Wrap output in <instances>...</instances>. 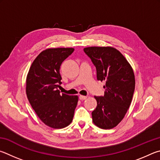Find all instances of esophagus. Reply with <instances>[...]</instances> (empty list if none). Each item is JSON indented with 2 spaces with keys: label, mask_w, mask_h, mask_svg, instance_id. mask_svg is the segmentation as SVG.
<instances>
[{
  "label": "esophagus",
  "mask_w": 160,
  "mask_h": 160,
  "mask_svg": "<svg viewBox=\"0 0 160 160\" xmlns=\"http://www.w3.org/2000/svg\"><path fill=\"white\" fill-rule=\"evenodd\" d=\"M86 98H87V97H86V96H82V95H81V96H79V99H80V100H86Z\"/></svg>",
  "instance_id": "1"
}]
</instances>
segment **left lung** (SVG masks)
<instances>
[{
  "label": "left lung",
  "instance_id": "8db88e82",
  "mask_svg": "<svg viewBox=\"0 0 160 160\" xmlns=\"http://www.w3.org/2000/svg\"><path fill=\"white\" fill-rule=\"evenodd\" d=\"M83 50L96 66L97 79L105 82L104 96H94L97 107L92 112L93 122L102 129H111L124 119L131 103L136 84L133 68L113 47L91 46Z\"/></svg>",
  "mask_w": 160,
  "mask_h": 160
}]
</instances>
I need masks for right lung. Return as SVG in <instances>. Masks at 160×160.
Returning <instances> with one entry per match:
<instances>
[{"mask_svg": "<svg viewBox=\"0 0 160 160\" xmlns=\"http://www.w3.org/2000/svg\"><path fill=\"white\" fill-rule=\"evenodd\" d=\"M73 48L44 50L31 65L26 80V93L42 122L52 128H62L72 122L77 96L60 94L61 64L74 51Z\"/></svg>", "mask_w": 160, "mask_h": 160, "instance_id": "add662e5", "label": "right lung"}]
</instances>
